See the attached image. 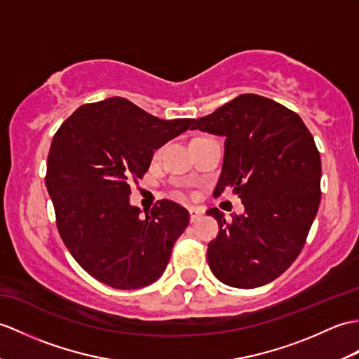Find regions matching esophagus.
<instances>
[{
  "instance_id": "1",
  "label": "esophagus",
  "mask_w": 359,
  "mask_h": 359,
  "mask_svg": "<svg viewBox=\"0 0 359 359\" xmlns=\"http://www.w3.org/2000/svg\"><path fill=\"white\" fill-rule=\"evenodd\" d=\"M202 215H203V212L197 210V208H189V220H191V223H194V222L202 219Z\"/></svg>"
}]
</instances>
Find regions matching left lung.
<instances>
[{"label":"left lung","instance_id":"left-lung-1","mask_svg":"<svg viewBox=\"0 0 359 359\" xmlns=\"http://www.w3.org/2000/svg\"><path fill=\"white\" fill-rule=\"evenodd\" d=\"M191 130L224 137L222 172L214 196L228 187L245 205L219 223L208 245V264L222 283L252 289L268 285L295 262L318 212L321 157L302 118L258 95H240Z\"/></svg>","mask_w":359,"mask_h":359}]
</instances>
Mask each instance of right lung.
<instances>
[{"mask_svg":"<svg viewBox=\"0 0 359 359\" xmlns=\"http://www.w3.org/2000/svg\"><path fill=\"white\" fill-rule=\"evenodd\" d=\"M194 119L163 121L125 97L79 107L50 145L46 187L64 245L82 269L114 289H139L163 273L187 229L185 208L161 200L140 217L131 183L153 154Z\"/></svg>","mask_w":359,"mask_h":359,"instance_id":"1","label":"right lung"}]
</instances>
